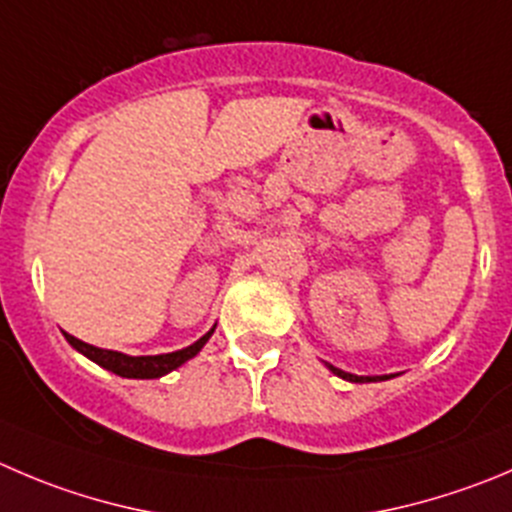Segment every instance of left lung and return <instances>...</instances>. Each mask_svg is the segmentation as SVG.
Listing matches in <instances>:
<instances>
[{
  "mask_svg": "<svg viewBox=\"0 0 512 512\" xmlns=\"http://www.w3.org/2000/svg\"><path fill=\"white\" fill-rule=\"evenodd\" d=\"M326 367L332 369V372H334V374H337V377H342V379H349V382H377V379H387V377H357V374H349V372H342V369L332 367V364H326Z\"/></svg>",
  "mask_w": 512,
  "mask_h": 512,
  "instance_id": "obj_1",
  "label": "left lung"
}]
</instances>
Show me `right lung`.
<instances>
[{
  "instance_id": "obj_1",
  "label": "right lung",
  "mask_w": 512,
  "mask_h": 512,
  "mask_svg": "<svg viewBox=\"0 0 512 512\" xmlns=\"http://www.w3.org/2000/svg\"><path fill=\"white\" fill-rule=\"evenodd\" d=\"M216 329V326H213ZM213 329L208 334H203L198 342H193L191 347L186 349H178V352H170V354H155V357H130V354L123 352H110V349H100V347H92V344L80 342L77 337L65 332V339L77 349L80 354H85L87 359H92L95 364H100L102 369L107 372L118 374V377H128V379H158L163 374L173 372L178 369L180 364H186L188 359L196 357L206 342L211 339Z\"/></svg>"
}]
</instances>
